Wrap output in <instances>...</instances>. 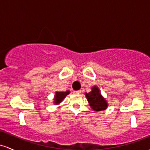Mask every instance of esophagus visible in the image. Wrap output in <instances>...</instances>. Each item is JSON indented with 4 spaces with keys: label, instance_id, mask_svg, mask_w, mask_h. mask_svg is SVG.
<instances>
[{
    "label": "esophagus",
    "instance_id": "esophagus-1",
    "mask_svg": "<svg viewBox=\"0 0 150 150\" xmlns=\"http://www.w3.org/2000/svg\"><path fill=\"white\" fill-rule=\"evenodd\" d=\"M74 93H81V90L76 91H74Z\"/></svg>",
    "mask_w": 150,
    "mask_h": 150
}]
</instances>
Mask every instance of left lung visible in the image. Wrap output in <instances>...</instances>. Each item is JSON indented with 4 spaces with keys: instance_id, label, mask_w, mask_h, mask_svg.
I'll return each instance as SVG.
<instances>
[{
    "instance_id": "left-lung-1",
    "label": "left lung",
    "mask_w": 150,
    "mask_h": 150,
    "mask_svg": "<svg viewBox=\"0 0 150 150\" xmlns=\"http://www.w3.org/2000/svg\"><path fill=\"white\" fill-rule=\"evenodd\" d=\"M86 96L90 104V106L96 111L105 110L108 105L105 99L100 95V91L98 87L94 86L92 91L89 93H86Z\"/></svg>"
}]
</instances>
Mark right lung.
Returning <instances> with one entry per match:
<instances>
[{
	"label": "right lung",
	"instance_id": "obj_1",
	"mask_svg": "<svg viewBox=\"0 0 150 150\" xmlns=\"http://www.w3.org/2000/svg\"><path fill=\"white\" fill-rule=\"evenodd\" d=\"M69 93V91H67L66 92H56V96L54 98L55 104H58L62 101L64 98L66 97L67 95Z\"/></svg>",
	"mask_w": 150,
	"mask_h": 150
}]
</instances>
